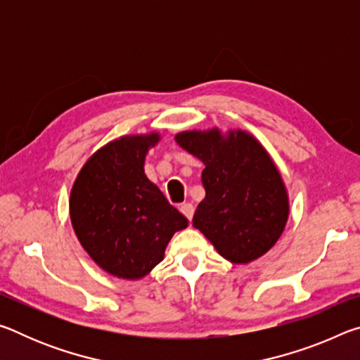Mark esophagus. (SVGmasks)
<instances>
[{
    "instance_id": "34e87169",
    "label": "esophagus",
    "mask_w": 360,
    "mask_h": 360,
    "mask_svg": "<svg viewBox=\"0 0 360 360\" xmlns=\"http://www.w3.org/2000/svg\"><path fill=\"white\" fill-rule=\"evenodd\" d=\"M179 210H181L182 214H184V216L188 219V221H191L192 216H193V205H191V203H182Z\"/></svg>"
}]
</instances>
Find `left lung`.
Segmentation results:
<instances>
[{
  "mask_svg": "<svg viewBox=\"0 0 360 360\" xmlns=\"http://www.w3.org/2000/svg\"><path fill=\"white\" fill-rule=\"evenodd\" d=\"M182 149L203 162L205 198L192 224L231 264L262 257L283 235L289 195L266 149L251 133L188 130L174 136Z\"/></svg>",
  "mask_w": 360,
  "mask_h": 360,
  "instance_id": "8db88e82",
  "label": "left lung"
}]
</instances>
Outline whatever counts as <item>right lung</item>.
Returning <instances> with one entry per match:
<instances>
[{"instance_id":"add662e5","label":"right lung","mask_w":360,"mask_h":360,"mask_svg":"<svg viewBox=\"0 0 360 360\" xmlns=\"http://www.w3.org/2000/svg\"><path fill=\"white\" fill-rule=\"evenodd\" d=\"M157 131L127 135L103 146L79 172L70 217L81 246L112 276L136 281L163 260L176 231L188 221L144 173Z\"/></svg>"}]
</instances>
